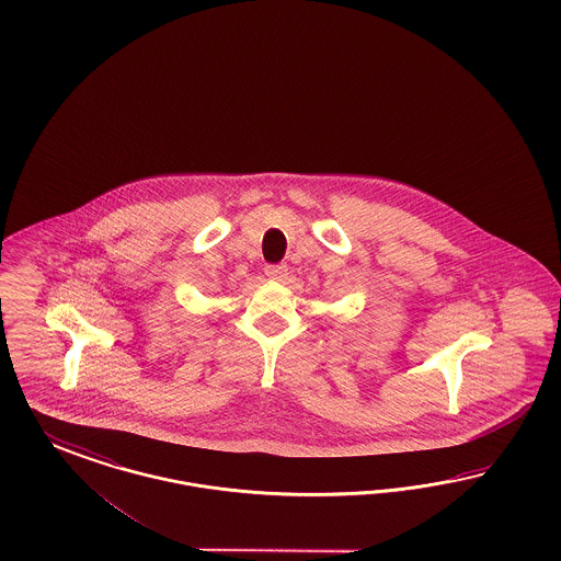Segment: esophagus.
I'll return each mask as SVG.
<instances>
[{"mask_svg": "<svg viewBox=\"0 0 561 561\" xmlns=\"http://www.w3.org/2000/svg\"><path fill=\"white\" fill-rule=\"evenodd\" d=\"M264 272H266V276L272 278V280H285L287 274H289V268L285 264H276V266H266Z\"/></svg>", "mask_w": 561, "mask_h": 561, "instance_id": "obj_1", "label": "esophagus"}]
</instances>
